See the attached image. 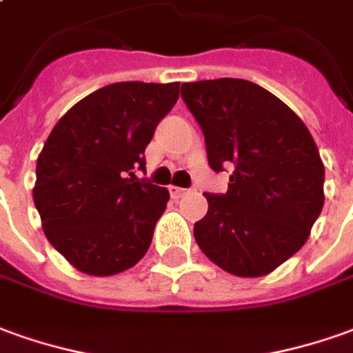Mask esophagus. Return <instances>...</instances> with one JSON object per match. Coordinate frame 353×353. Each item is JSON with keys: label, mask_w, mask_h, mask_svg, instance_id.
Wrapping results in <instances>:
<instances>
[{"label": "esophagus", "mask_w": 353, "mask_h": 353, "mask_svg": "<svg viewBox=\"0 0 353 353\" xmlns=\"http://www.w3.org/2000/svg\"><path fill=\"white\" fill-rule=\"evenodd\" d=\"M187 193V189L183 187H176V185H170V194L174 196V199H179V196H183Z\"/></svg>", "instance_id": "34e87169"}]
</instances>
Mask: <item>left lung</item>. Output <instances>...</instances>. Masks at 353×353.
Instances as JSON below:
<instances>
[{
  "mask_svg": "<svg viewBox=\"0 0 353 353\" xmlns=\"http://www.w3.org/2000/svg\"><path fill=\"white\" fill-rule=\"evenodd\" d=\"M214 172L233 166L228 193H206L194 241L223 271L262 277L296 254L323 210L325 168L305 124L248 80L181 85Z\"/></svg>",
  "mask_w": 353,
  "mask_h": 353,
  "instance_id": "8db88e82",
  "label": "left lung"
}]
</instances>
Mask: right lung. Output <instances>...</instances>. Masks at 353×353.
I'll return each mask as SVG.
<instances>
[{"label":"right lung","instance_id":"right-lung-1","mask_svg":"<svg viewBox=\"0 0 353 353\" xmlns=\"http://www.w3.org/2000/svg\"><path fill=\"white\" fill-rule=\"evenodd\" d=\"M177 97L179 82L110 83L76 103L49 134L34 204L48 241L78 271L117 275L149 250L170 193L134 170H145V149Z\"/></svg>","mask_w":353,"mask_h":353}]
</instances>
